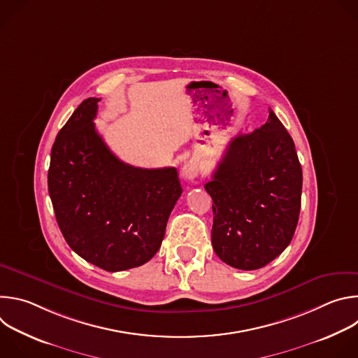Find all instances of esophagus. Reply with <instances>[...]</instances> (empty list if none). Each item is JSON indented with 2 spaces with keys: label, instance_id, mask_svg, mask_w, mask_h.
<instances>
[{
  "label": "esophagus",
  "instance_id": "34e87169",
  "mask_svg": "<svg viewBox=\"0 0 358 358\" xmlns=\"http://www.w3.org/2000/svg\"><path fill=\"white\" fill-rule=\"evenodd\" d=\"M181 174L184 178L187 180H194L198 177L199 174V164L196 160H189L184 164V167L181 169Z\"/></svg>",
  "mask_w": 358,
  "mask_h": 358
}]
</instances>
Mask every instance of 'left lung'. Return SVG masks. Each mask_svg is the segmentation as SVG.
<instances>
[{"instance_id": "obj_1", "label": "left lung", "mask_w": 358, "mask_h": 358, "mask_svg": "<svg viewBox=\"0 0 358 358\" xmlns=\"http://www.w3.org/2000/svg\"><path fill=\"white\" fill-rule=\"evenodd\" d=\"M301 182L294 143L269 109L261 129L232 138L206 184L214 201L211 242L218 258L255 271L279 257L297 227Z\"/></svg>"}]
</instances>
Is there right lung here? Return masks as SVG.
<instances>
[{
  "label": "right lung",
  "mask_w": 358,
  "mask_h": 358,
  "mask_svg": "<svg viewBox=\"0 0 358 358\" xmlns=\"http://www.w3.org/2000/svg\"><path fill=\"white\" fill-rule=\"evenodd\" d=\"M99 100H83L58 133L48 191L68 245L119 272L155 257L182 188L174 167H133L113 155L93 123Z\"/></svg>",
  "instance_id": "right-lung-1"
}]
</instances>
